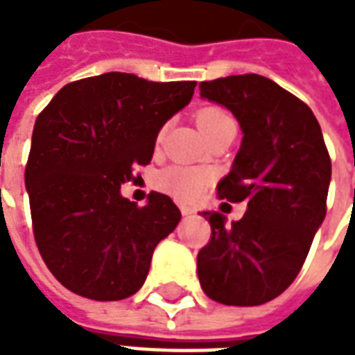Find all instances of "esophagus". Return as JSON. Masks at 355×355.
Wrapping results in <instances>:
<instances>
[{
	"label": "esophagus",
	"instance_id": "34e87169",
	"mask_svg": "<svg viewBox=\"0 0 355 355\" xmlns=\"http://www.w3.org/2000/svg\"><path fill=\"white\" fill-rule=\"evenodd\" d=\"M180 213H182V215H184V216H188V215H192L193 209L188 207V205H180Z\"/></svg>",
	"mask_w": 355,
	"mask_h": 355
}]
</instances>
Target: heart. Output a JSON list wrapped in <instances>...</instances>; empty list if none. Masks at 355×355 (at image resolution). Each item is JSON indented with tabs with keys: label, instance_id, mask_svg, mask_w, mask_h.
I'll use <instances>...</instances> for the list:
<instances>
[{
	"label": "heart",
	"instance_id": "heart-1",
	"mask_svg": "<svg viewBox=\"0 0 355 355\" xmlns=\"http://www.w3.org/2000/svg\"><path fill=\"white\" fill-rule=\"evenodd\" d=\"M196 121L207 139H213L218 132L230 131V129L238 127L230 112H226L220 106H207V108L200 110L196 116ZM165 131H167V127H162V131L157 135V142H162ZM209 182H211V173L207 169L193 167V165H182V163H175V165L157 171L154 177L155 188H159L162 192L175 196L182 201H193L196 198H200Z\"/></svg>",
	"mask_w": 355,
	"mask_h": 355
}]
</instances>
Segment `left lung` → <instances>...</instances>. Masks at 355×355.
Segmentation results:
<instances>
[{"label": "left lung", "mask_w": 355, "mask_h": 355, "mask_svg": "<svg viewBox=\"0 0 355 355\" xmlns=\"http://www.w3.org/2000/svg\"><path fill=\"white\" fill-rule=\"evenodd\" d=\"M200 91L241 125V148L216 192L247 203L232 224L203 213L211 239L198 253L201 289L226 306L264 304L295 282L325 218L331 157L308 104L264 76L201 81Z\"/></svg>", "instance_id": "1"}]
</instances>
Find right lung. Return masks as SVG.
<instances>
[{"instance_id": "obj_1", "label": "right lung", "mask_w": 355, "mask_h": 355, "mask_svg": "<svg viewBox=\"0 0 355 355\" xmlns=\"http://www.w3.org/2000/svg\"><path fill=\"white\" fill-rule=\"evenodd\" d=\"M193 87L108 72L64 85L37 116L24 171L32 228L66 289L104 302L142 287L180 211L157 192L139 207L119 188L152 162L157 132L192 101Z\"/></svg>"}]
</instances>
